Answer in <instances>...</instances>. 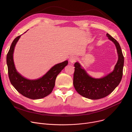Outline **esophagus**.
Returning <instances> with one entry per match:
<instances>
[{"label":"esophagus","instance_id":"1","mask_svg":"<svg viewBox=\"0 0 132 132\" xmlns=\"http://www.w3.org/2000/svg\"><path fill=\"white\" fill-rule=\"evenodd\" d=\"M77 58L76 57V56H71V57H70V58H69V62L71 63H73L77 61Z\"/></svg>","mask_w":132,"mask_h":132}]
</instances>
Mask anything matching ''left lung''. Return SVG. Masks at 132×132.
Masks as SVG:
<instances>
[{
  "label": "left lung",
  "mask_w": 132,
  "mask_h": 132,
  "mask_svg": "<svg viewBox=\"0 0 132 132\" xmlns=\"http://www.w3.org/2000/svg\"><path fill=\"white\" fill-rule=\"evenodd\" d=\"M108 39L113 42L118 54V61L112 72L101 78L90 77L78 62L74 64L73 84L81 96L91 100H97L108 96L119 85L123 76L124 56L118 42L106 33Z\"/></svg>",
  "instance_id": "8db88e82"
}]
</instances>
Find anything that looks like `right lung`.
<instances>
[{"label":"right lung","instance_id":"obj_1","mask_svg":"<svg viewBox=\"0 0 132 132\" xmlns=\"http://www.w3.org/2000/svg\"><path fill=\"white\" fill-rule=\"evenodd\" d=\"M20 36H17L13 41L7 55L9 80L14 88L23 96L33 100L43 98L52 92L56 77L67 65L68 61H65L54 65L39 79L29 80L25 78L16 71L13 59L15 46Z\"/></svg>","mask_w":132,"mask_h":132}]
</instances>
